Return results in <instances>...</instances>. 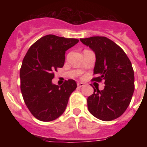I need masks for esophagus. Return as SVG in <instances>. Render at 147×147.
<instances>
[{
    "label": "esophagus",
    "mask_w": 147,
    "mask_h": 147,
    "mask_svg": "<svg viewBox=\"0 0 147 147\" xmlns=\"http://www.w3.org/2000/svg\"><path fill=\"white\" fill-rule=\"evenodd\" d=\"M84 85H85V84H83L82 82H78L77 83L78 88H82V87H83Z\"/></svg>",
    "instance_id": "obj_1"
}]
</instances>
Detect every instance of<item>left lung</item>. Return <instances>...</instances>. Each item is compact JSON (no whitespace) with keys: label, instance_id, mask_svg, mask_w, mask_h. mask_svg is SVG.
I'll return each instance as SVG.
<instances>
[{"label":"left lung","instance_id":"1","mask_svg":"<svg viewBox=\"0 0 147 147\" xmlns=\"http://www.w3.org/2000/svg\"><path fill=\"white\" fill-rule=\"evenodd\" d=\"M93 51L96 63L92 81H105V88L95 89L88 98L89 112L100 120L120 117L129 106L135 90L134 71L123 49L105 37L80 39Z\"/></svg>","mask_w":147,"mask_h":147}]
</instances>
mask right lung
Masks as SVG:
<instances>
[{
  "instance_id": "1",
  "label": "right lung",
  "mask_w": 147,
  "mask_h": 147,
  "mask_svg": "<svg viewBox=\"0 0 147 147\" xmlns=\"http://www.w3.org/2000/svg\"><path fill=\"white\" fill-rule=\"evenodd\" d=\"M79 42L54 34L45 35L29 48L20 71V90L26 105L38 120L51 121L65 110L68 99L77 85L68 80L54 85V71L64 65L65 51Z\"/></svg>"
}]
</instances>
